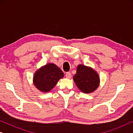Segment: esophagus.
Returning a JSON list of instances; mask_svg holds the SVG:
<instances>
[{
	"mask_svg": "<svg viewBox=\"0 0 133 133\" xmlns=\"http://www.w3.org/2000/svg\"><path fill=\"white\" fill-rule=\"evenodd\" d=\"M65 77L68 79H70L71 77V73L70 72H67L66 74H65Z\"/></svg>",
	"mask_w": 133,
	"mask_h": 133,
	"instance_id": "34e87169",
	"label": "esophagus"
}]
</instances>
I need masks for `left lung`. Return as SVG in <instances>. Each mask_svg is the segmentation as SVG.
<instances>
[{
    "mask_svg": "<svg viewBox=\"0 0 133 133\" xmlns=\"http://www.w3.org/2000/svg\"><path fill=\"white\" fill-rule=\"evenodd\" d=\"M73 79L79 90L85 93L94 91L99 85V77L95 71L85 65H79Z\"/></svg>",
    "mask_w": 133,
    "mask_h": 133,
    "instance_id": "left-lung-1",
    "label": "left lung"
}]
</instances>
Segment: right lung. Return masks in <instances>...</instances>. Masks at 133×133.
<instances>
[{
  "label": "right lung",
  "mask_w": 133,
  "mask_h": 133,
  "mask_svg": "<svg viewBox=\"0 0 133 133\" xmlns=\"http://www.w3.org/2000/svg\"><path fill=\"white\" fill-rule=\"evenodd\" d=\"M63 77V72L59 67L53 63H49L36 71L33 81L37 89L43 92H48Z\"/></svg>",
  "instance_id": "add662e5"
}]
</instances>
